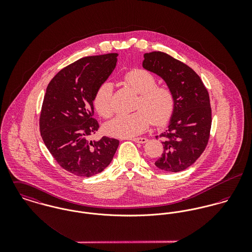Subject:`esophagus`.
<instances>
[{
  "mask_svg": "<svg viewBox=\"0 0 252 252\" xmlns=\"http://www.w3.org/2000/svg\"><path fill=\"white\" fill-rule=\"evenodd\" d=\"M131 140L136 143H139V144H145L147 142V139H145V138H133Z\"/></svg>",
  "mask_w": 252,
  "mask_h": 252,
  "instance_id": "esophagus-1",
  "label": "esophagus"
}]
</instances>
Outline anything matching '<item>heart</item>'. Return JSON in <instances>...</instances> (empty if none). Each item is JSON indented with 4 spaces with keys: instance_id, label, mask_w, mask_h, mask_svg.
I'll return each mask as SVG.
<instances>
[{
    "instance_id": "obj_1",
    "label": "heart",
    "mask_w": 252,
    "mask_h": 252,
    "mask_svg": "<svg viewBox=\"0 0 252 252\" xmlns=\"http://www.w3.org/2000/svg\"><path fill=\"white\" fill-rule=\"evenodd\" d=\"M125 84L139 94L134 113L119 114L105 126L106 133L115 138H132L144 133L152 124L158 127L170 122L177 107L174 91L166 85H157V77L144 69H133L125 73ZM93 105L97 112L108 118L114 112L113 86L103 82L96 90Z\"/></svg>"
}]
</instances>
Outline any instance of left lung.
Listing matches in <instances>:
<instances>
[{
  "mask_svg": "<svg viewBox=\"0 0 252 252\" xmlns=\"http://www.w3.org/2000/svg\"><path fill=\"white\" fill-rule=\"evenodd\" d=\"M143 66L160 75L177 98L169 129L160 135L164 151L155 166L169 173L181 172L195 163L210 140L212 108L208 89L189 66L167 53H145Z\"/></svg>",
  "mask_w": 252,
  "mask_h": 252,
  "instance_id": "left-lung-1",
  "label": "left lung"
}]
</instances>
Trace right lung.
Wrapping results in <instances>:
<instances>
[{
    "mask_svg": "<svg viewBox=\"0 0 252 252\" xmlns=\"http://www.w3.org/2000/svg\"><path fill=\"white\" fill-rule=\"evenodd\" d=\"M117 53L81 58L58 72L48 83L43 98L39 131L56 162L77 177L89 178L111 162L119 141L89 137L99 129L93 118V97L114 70Z\"/></svg>",
    "mask_w": 252,
    "mask_h": 252,
    "instance_id": "obj_1",
    "label": "right lung"
}]
</instances>
